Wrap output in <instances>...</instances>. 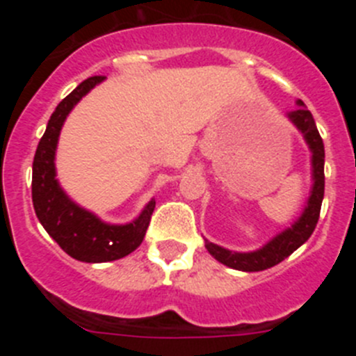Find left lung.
I'll return each instance as SVG.
<instances>
[{"mask_svg":"<svg viewBox=\"0 0 356 356\" xmlns=\"http://www.w3.org/2000/svg\"><path fill=\"white\" fill-rule=\"evenodd\" d=\"M301 108L291 112L289 118L294 122L298 130L305 135L308 147L312 151V175H314V188L308 200V205L301 217L284 234L276 235L271 242H267L262 250H257L253 253H234L221 246H216L212 242L205 241V246L213 259L228 267H234L238 271H264L269 267L276 266L282 260H285L291 253H294L301 244L308 241V237L314 234L317 221H319L321 203L325 196V144L317 131L316 121H314L310 110L303 106V102H298Z\"/></svg>","mask_w":356,"mask_h":356,"instance_id":"8db88e82","label":"left lung"}]
</instances>
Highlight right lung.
<instances>
[{
    "mask_svg": "<svg viewBox=\"0 0 356 356\" xmlns=\"http://www.w3.org/2000/svg\"><path fill=\"white\" fill-rule=\"evenodd\" d=\"M103 78H87L58 103L37 146L31 175V200L40 225L69 257L90 264L112 262L137 250L155 210V201H149L130 225H106L94 213L72 203L55 178V149L62 124L72 106Z\"/></svg>",
    "mask_w": 356,
    "mask_h": 356,
    "instance_id": "add662e5",
    "label": "right lung"
}]
</instances>
